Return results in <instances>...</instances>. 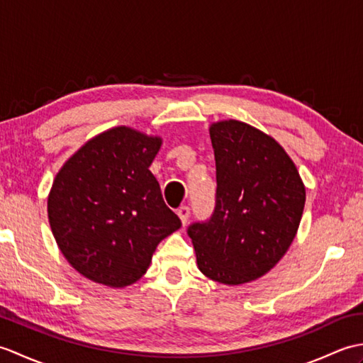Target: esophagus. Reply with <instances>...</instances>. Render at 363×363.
<instances>
[{
	"mask_svg": "<svg viewBox=\"0 0 363 363\" xmlns=\"http://www.w3.org/2000/svg\"><path fill=\"white\" fill-rule=\"evenodd\" d=\"M177 217L181 218L182 225L186 226V223H187V220H189V217H190V209H189V207H187V206L179 207V209H177Z\"/></svg>",
	"mask_w": 363,
	"mask_h": 363,
	"instance_id": "obj_1",
	"label": "esophagus"
}]
</instances>
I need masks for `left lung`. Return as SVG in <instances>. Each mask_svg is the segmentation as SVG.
Wrapping results in <instances>:
<instances>
[{"instance_id":"obj_1","label":"left lung","mask_w":363,"mask_h":363,"mask_svg":"<svg viewBox=\"0 0 363 363\" xmlns=\"http://www.w3.org/2000/svg\"><path fill=\"white\" fill-rule=\"evenodd\" d=\"M217 165V204L189 235L199 272L225 285L267 274L295 238L306 187L295 162L272 135L238 120L209 128Z\"/></svg>"}]
</instances>
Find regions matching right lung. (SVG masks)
<instances>
[{
  "label": "right lung",
  "instance_id": "1",
  "mask_svg": "<svg viewBox=\"0 0 363 363\" xmlns=\"http://www.w3.org/2000/svg\"><path fill=\"white\" fill-rule=\"evenodd\" d=\"M162 138L117 126L90 138L52 181L48 220L60 252L96 284L123 289L146 273L165 237L181 228L150 165Z\"/></svg>",
  "mask_w": 363,
  "mask_h": 363
}]
</instances>
